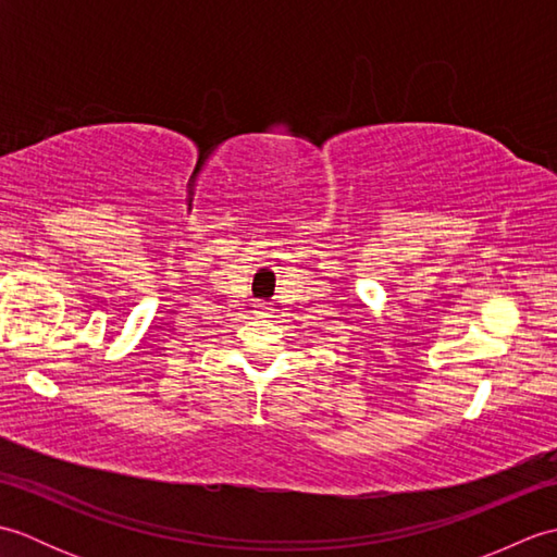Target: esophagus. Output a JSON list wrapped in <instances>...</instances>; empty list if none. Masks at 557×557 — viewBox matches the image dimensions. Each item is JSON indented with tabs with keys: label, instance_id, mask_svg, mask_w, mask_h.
I'll list each match as a JSON object with an SVG mask.
<instances>
[{
	"label": "esophagus",
	"instance_id": "obj_1",
	"mask_svg": "<svg viewBox=\"0 0 557 557\" xmlns=\"http://www.w3.org/2000/svg\"><path fill=\"white\" fill-rule=\"evenodd\" d=\"M258 318H270L272 313H275V311H272V306L268 304V301H258L256 304V311H253Z\"/></svg>",
	"mask_w": 557,
	"mask_h": 557
}]
</instances>
